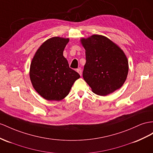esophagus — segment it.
Returning a JSON list of instances; mask_svg holds the SVG:
<instances>
[{
    "label": "esophagus",
    "mask_w": 153,
    "mask_h": 153,
    "mask_svg": "<svg viewBox=\"0 0 153 153\" xmlns=\"http://www.w3.org/2000/svg\"><path fill=\"white\" fill-rule=\"evenodd\" d=\"M77 72L78 73H79V75L81 76V75H82V70H81V69L80 68L77 69Z\"/></svg>",
    "instance_id": "34e87169"
}]
</instances>
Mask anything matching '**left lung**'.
<instances>
[{
  "mask_svg": "<svg viewBox=\"0 0 153 153\" xmlns=\"http://www.w3.org/2000/svg\"><path fill=\"white\" fill-rule=\"evenodd\" d=\"M80 41L87 60L83 77L92 91L107 96L122 87L128 75V63L120 47L101 35L83 37Z\"/></svg>",
  "mask_w": 153,
  "mask_h": 153,
  "instance_id": "1",
  "label": "left lung"
}]
</instances>
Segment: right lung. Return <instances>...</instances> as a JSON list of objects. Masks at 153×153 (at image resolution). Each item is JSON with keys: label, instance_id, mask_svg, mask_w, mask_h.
<instances>
[{"label": "right lung", "instance_id": "right-lung-1", "mask_svg": "<svg viewBox=\"0 0 153 153\" xmlns=\"http://www.w3.org/2000/svg\"><path fill=\"white\" fill-rule=\"evenodd\" d=\"M69 38L53 37L37 49L31 62L30 77L33 87L48 101H61L68 96L79 74L69 67L63 51Z\"/></svg>", "mask_w": 153, "mask_h": 153}]
</instances>
